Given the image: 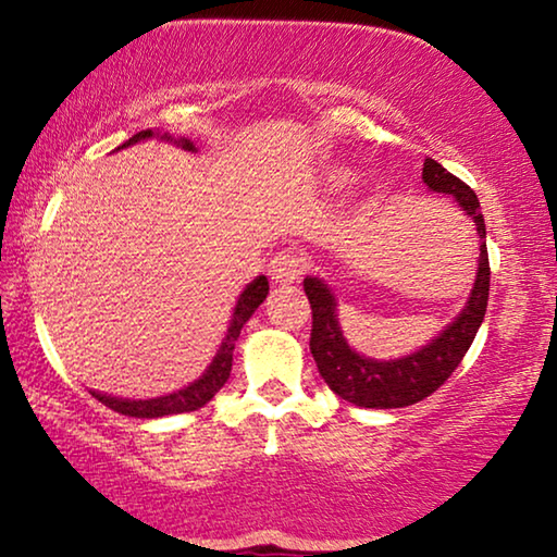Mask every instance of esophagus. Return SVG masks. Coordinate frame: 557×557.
Instances as JSON below:
<instances>
[{
  "mask_svg": "<svg viewBox=\"0 0 557 557\" xmlns=\"http://www.w3.org/2000/svg\"><path fill=\"white\" fill-rule=\"evenodd\" d=\"M304 271L306 259L301 251H296V248H281L269 263V276L271 281H276V284H294V281L301 278Z\"/></svg>",
  "mask_w": 557,
  "mask_h": 557,
  "instance_id": "obj_1",
  "label": "esophagus"
}]
</instances>
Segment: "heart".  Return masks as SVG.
Segmentation results:
<instances>
[{
    "label": "heart",
    "instance_id": "1",
    "mask_svg": "<svg viewBox=\"0 0 557 557\" xmlns=\"http://www.w3.org/2000/svg\"><path fill=\"white\" fill-rule=\"evenodd\" d=\"M332 181H334L336 185H349V183L354 181V173L349 171V168H342V171L334 173Z\"/></svg>",
    "mask_w": 557,
    "mask_h": 557
}]
</instances>
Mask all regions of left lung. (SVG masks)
<instances>
[{"instance_id":"obj_1","label":"left lung","mask_w":557,"mask_h":557,"mask_svg":"<svg viewBox=\"0 0 557 557\" xmlns=\"http://www.w3.org/2000/svg\"><path fill=\"white\" fill-rule=\"evenodd\" d=\"M422 181L430 190L453 196L457 206L470 215L480 236L478 278L467 306L457 313V319L430 344L407 354L401 359L376 361L361 357L346 344L336 319V298L321 278H304V292L311 304V354L317 361L319 374L324 376L329 389L357 407L369 409H397L409 407L430 397L447 382L449 374L459 367V361L474 342V334L485 319L490 296V261L485 246V219L480 213V200L470 185H465L453 173L445 171L437 160L426 158L422 168Z\"/></svg>"}]
</instances>
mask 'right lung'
<instances>
[{
    "label": "right lung",
    "instance_id": "obj_1",
    "mask_svg": "<svg viewBox=\"0 0 557 557\" xmlns=\"http://www.w3.org/2000/svg\"><path fill=\"white\" fill-rule=\"evenodd\" d=\"M156 135H158L156 131H140L138 135H133V138L123 145V148H127V145L140 143V140L156 138ZM160 138L173 140L168 133L160 135ZM175 145H181L183 150L196 152V145H193L190 140H185V138H178V140H175ZM265 294H269V281H265V276L253 278L251 284L244 288V294H240L238 301H236V309H233L228 332H225V338L221 342L219 354L213 357L211 367H208L206 372L200 374L193 384L183 386V389L173 392V394H165V397H156V399H123V397H110V394H100V392H90V394L95 399H100L104 407H110L112 412H120L125 417L156 419V417L181 414V412H196V409L208 405V401L215 397V392H219L221 386L228 382L231 364H233V349H236L240 329H244L246 321L253 317V311L263 304Z\"/></svg>",
    "mask_w": 557,
    "mask_h": 557
}]
</instances>
